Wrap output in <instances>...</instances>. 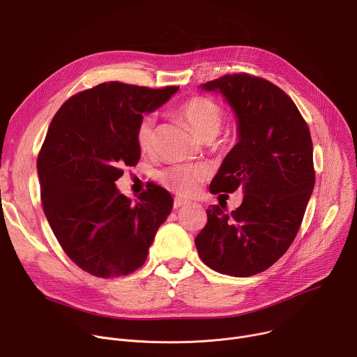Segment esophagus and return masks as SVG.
Instances as JSON below:
<instances>
[{
    "mask_svg": "<svg viewBox=\"0 0 357 357\" xmlns=\"http://www.w3.org/2000/svg\"><path fill=\"white\" fill-rule=\"evenodd\" d=\"M187 204H190V202L183 200V199H180V197H176V199H174V203H173V207H174V208H180V207L187 206Z\"/></svg>",
    "mask_w": 357,
    "mask_h": 357,
    "instance_id": "obj_1",
    "label": "esophagus"
}]
</instances>
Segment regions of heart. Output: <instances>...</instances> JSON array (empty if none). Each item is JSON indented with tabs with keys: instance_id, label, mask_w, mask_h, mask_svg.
I'll list each match as a JSON object with an SVG mask.
<instances>
[{
	"instance_id": "heart-1",
	"label": "heart",
	"mask_w": 357,
	"mask_h": 357,
	"mask_svg": "<svg viewBox=\"0 0 357 357\" xmlns=\"http://www.w3.org/2000/svg\"><path fill=\"white\" fill-rule=\"evenodd\" d=\"M177 114L202 142H211L221 132L225 119L222 106L207 96H192L184 100L178 106ZM135 140L140 151L149 153L153 150L155 142V119L153 114H146L140 119L136 126ZM206 177L207 172L204 167L191 165L172 166L158 174V180L165 187L181 195L195 192Z\"/></svg>"
}]
</instances>
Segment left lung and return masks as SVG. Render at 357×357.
Returning <instances> with one entry per match:
<instances>
[{
	"instance_id": "8db88e82",
	"label": "left lung",
	"mask_w": 357,
	"mask_h": 357,
	"mask_svg": "<svg viewBox=\"0 0 357 357\" xmlns=\"http://www.w3.org/2000/svg\"><path fill=\"white\" fill-rule=\"evenodd\" d=\"M220 91L238 117V143L210 184L213 194L244 190L243 204L207 210L195 247L211 269L251 276L268 269L291 247L314 185L313 144L294 100L250 73L224 75L202 85Z\"/></svg>"
}]
</instances>
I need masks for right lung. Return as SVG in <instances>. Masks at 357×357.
I'll return each instance as SVG.
<instances>
[{
  "mask_svg": "<svg viewBox=\"0 0 357 357\" xmlns=\"http://www.w3.org/2000/svg\"><path fill=\"white\" fill-rule=\"evenodd\" d=\"M177 91L105 82L70 96L48 128L36 160L43 208L65 254L98 278L139 269L172 213L163 187L149 184L133 204L114 181L139 163L135 132L143 113Z\"/></svg>",
  "mask_w": 357,
  "mask_h": 357,
  "instance_id": "1",
  "label": "right lung"
}]
</instances>
